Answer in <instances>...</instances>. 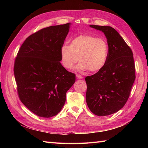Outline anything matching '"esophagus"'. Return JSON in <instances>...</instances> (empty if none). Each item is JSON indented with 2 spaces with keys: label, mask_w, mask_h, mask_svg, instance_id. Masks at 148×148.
<instances>
[{
  "label": "esophagus",
  "mask_w": 148,
  "mask_h": 148,
  "mask_svg": "<svg viewBox=\"0 0 148 148\" xmlns=\"http://www.w3.org/2000/svg\"><path fill=\"white\" fill-rule=\"evenodd\" d=\"M76 77H77V78H78V79H83V76L80 75H78V74H77V75H76Z\"/></svg>",
  "instance_id": "1"
}]
</instances>
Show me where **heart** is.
<instances>
[{"mask_svg": "<svg viewBox=\"0 0 148 148\" xmlns=\"http://www.w3.org/2000/svg\"><path fill=\"white\" fill-rule=\"evenodd\" d=\"M108 52V44L104 39L89 34L79 35L71 40L70 46L64 44L60 48L62 64L66 69H72L79 60L77 69L91 72L104 67Z\"/></svg>", "mask_w": 148, "mask_h": 148, "instance_id": "obj_1", "label": "heart"}]
</instances>
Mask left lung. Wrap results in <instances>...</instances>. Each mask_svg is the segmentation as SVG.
Instances as JSON below:
<instances>
[{
	"label": "left lung",
	"mask_w": 148,
	"mask_h": 148,
	"mask_svg": "<svg viewBox=\"0 0 148 148\" xmlns=\"http://www.w3.org/2000/svg\"><path fill=\"white\" fill-rule=\"evenodd\" d=\"M89 26L104 34L109 52L104 67L85 78L86 101L94 114L106 116L117 112L126 104L136 78L135 63L130 47L114 28L95 25Z\"/></svg>",
	"instance_id": "8db88e82"
}]
</instances>
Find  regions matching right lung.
Returning a JSON list of instances; mask_svg holds the SVG:
<instances>
[{
	"label": "right lung",
	"instance_id": "obj_1",
	"mask_svg": "<svg viewBox=\"0 0 148 148\" xmlns=\"http://www.w3.org/2000/svg\"><path fill=\"white\" fill-rule=\"evenodd\" d=\"M71 23L51 26L31 34L22 44L14 64L17 90L21 102L41 117L59 114L75 75L60 63V48Z\"/></svg>",
	"mask_w": 148,
	"mask_h": 148
}]
</instances>
